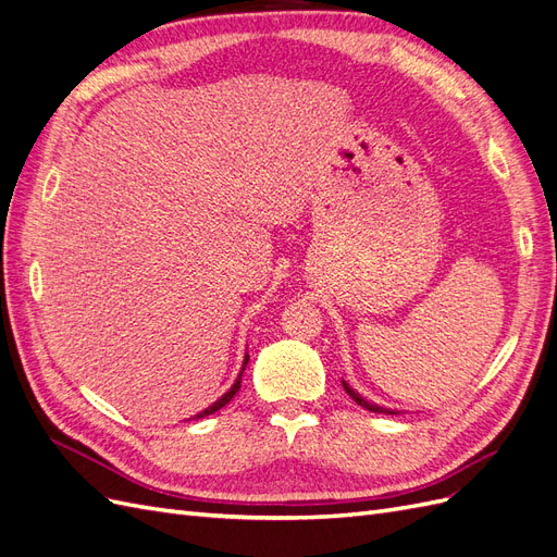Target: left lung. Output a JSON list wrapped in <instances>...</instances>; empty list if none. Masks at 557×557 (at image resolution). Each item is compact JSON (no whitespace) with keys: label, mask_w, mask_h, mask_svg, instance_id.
<instances>
[{"label":"left lung","mask_w":557,"mask_h":557,"mask_svg":"<svg viewBox=\"0 0 557 557\" xmlns=\"http://www.w3.org/2000/svg\"><path fill=\"white\" fill-rule=\"evenodd\" d=\"M342 385H344V391L350 395V399L352 401H358L360 407H364L367 411H374V413H397V411H393V409H385V407H379V404H372L369 399H364L360 393H356L352 391V387L346 383V381H342Z\"/></svg>","instance_id":"1"}]
</instances>
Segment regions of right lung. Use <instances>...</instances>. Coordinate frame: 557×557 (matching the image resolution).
Here are the masks:
<instances>
[{
	"instance_id": "1",
	"label": "right lung",
	"mask_w": 557,
	"mask_h": 557,
	"mask_svg": "<svg viewBox=\"0 0 557 557\" xmlns=\"http://www.w3.org/2000/svg\"><path fill=\"white\" fill-rule=\"evenodd\" d=\"M246 364H248V352H246V358H244V364H242V372H239V376H237V381L232 383V387L230 391L223 395V397H218L211 407H207L205 411H199L195 418H205V416H211V413H215V411H221L225 404H230V399L239 393V387H242V376H244V369H246Z\"/></svg>"
}]
</instances>
